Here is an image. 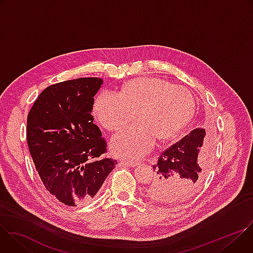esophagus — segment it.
Returning a JSON list of instances; mask_svg holds the SVG:
<instances>
[{
  "instance_id": "obj_1",
  "label": "esophagus",
  "mask_w": 253,
  "mask_h": 253,
  "mask_svg": "<svg viewBox=\"0 0 253 253\" xmlns=\"http://www.w3.org/2000/svg\"><path fill=\"white\" fill-rule=\"evenodd\" d=\"M120 164H122L124 166H127V167H135V166L138 165L137 162H128V161H121Z\"/></svg>"
}]
</instances>
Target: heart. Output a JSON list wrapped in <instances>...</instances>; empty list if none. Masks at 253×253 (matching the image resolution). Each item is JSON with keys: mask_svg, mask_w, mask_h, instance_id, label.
<instances>
[{"mask_svg": "<svg viewBox=\"0 0 253 253\" xmlns=\"http://www.w3.org/2000/svg\"><path fill=\"white\" fill-rule=\"evenodd\" d=\"M194 107L188 90L160 78L143 77L128 82L119 94L101 92L94 113L109 131L122 129L137 113L140 122L120 131L111 141L117 156L135 160L152 149L156 138L165 141L175 137L190 120Z\"/></svg>", "mask_w": 253, "mask_h": 253, "instance_id": "heart-1", "label": "heart"}]
</instances>
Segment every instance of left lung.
<instances>
[{"label": "left lung", "instance_id": "8db88e82", "mask_svg": "<svg viewBox=\"0 0 253 253\" xmlns=\"http://www.w3.org/2000/svg\"><path fill=\"white\" fill-rule=\"evenodd\" d=\"M205 130L196 128L160 153L153 165L155 178L147 193L164 203L183 202L200 188L211 165V153L204 147Z\"/></svg>", "mask_w": 253, "mask_h": 253}]
</instances>
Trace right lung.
<instances>
[{
  "label": "right lung",
  "mask_w": 253,
  "mask_h": 253,
  "mask_svg": "<svg viewBox=\"0 0 253 253\" xmlns=\"http://www.w3.org/2000/svg\"><path fill=\"white\" fill-rule=\"evenodd\" d=\"M101 78H79L47 87L27 118V142L35 167L57 200L78 206L97 194L116 160L103 157L106 140L93 123Z\"/></svg>",
  "instance_id": "1"
}]
</instances>
